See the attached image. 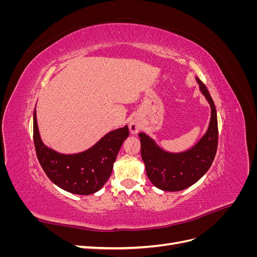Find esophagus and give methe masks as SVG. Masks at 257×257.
Returning a JSON list of instances; mask_svg holds the SVG:
<instances>
[{
    "instance_id": "1",
    "label": "esophagus",
    "mask_w": 257,
    "mask_h": 257,
    "mask_svg": "<svg viewBox=\"0 0 257 257\" xmlns=\"http://www.w3.org/2000/svg\"><path fill=\"white\" fill-rule=\"evenodd\" d=\"M141 124H139L136 120H133V121H131V123H130V131H131V133L132 134H137L138 132H139V130H141Z\"/></svg>"
}]
</instances>
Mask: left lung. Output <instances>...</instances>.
<instances>
[{
    "label": "left lung",
    "instance_id": "8db88e82",
    "mask_svg": "<svg viewBox=\"0 0 257 257\" xmlns=\"http://www.w3.org/2000/svg\"><path fill=\"white\" fill-rule=\"evenodd\" d=\"M196 80L211 107V118L205 135L195 146L183 152H167L151 137L145 133L138 134L147 176L153 185L163 191H182L196 183L208 172L215 157L219 136L215 106L206 85L197 77Z\"/></svg>",
    "mask_w": 257,
    "mask_h": 257
}]
</instances>
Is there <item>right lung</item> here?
I'll return each mask as SVG.
<instances>
[{
  "mask_svg": "<svg viewBox=\"0 0 257 257\" xmlns=\"http://www.w3.org/2000/svg\"><path fill=\"white\" fill-rule=\"evenodd\" d=\"M128 134V127L125 125L107 133L83 152L59 153L43 143L34 109L33 138L38 162L54 184L73 194L90 195L103 188L111 175L116 155Z\"/></svg>",
  "mask_w": 257,
  "mask_h": 257,
  "instance_id": "1",
  "label": "right lung"
}]
</instances>
